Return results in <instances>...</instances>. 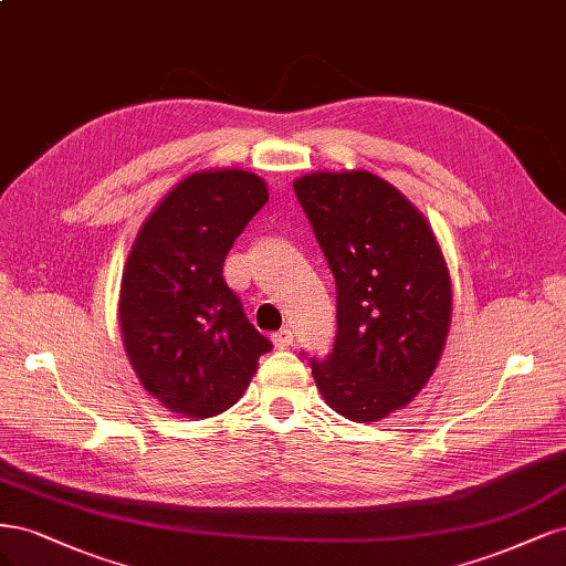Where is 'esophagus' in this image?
Listing matches in <instances>:
<instances>
[{"label": "esophagus", "mask_w": 566, "mask_h": 566, "mask_svg": "<svg viewBox=\"0 0 566 566\" xmlns=\"http://www.w3.org/2000/svg\"><path fill=\"white\" fill-rule=\"evenodd\" d=\"M272 343H275V348H289L291 343H294V332L289 329H280L277 334H272Z\"/></svg>", "instance_id": "esophagus-1"}]
</instances>
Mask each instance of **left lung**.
Listing matches in <instances>:
<instances>
[{"mask_svg": "<svg viewBox=\"0 0 566 566\" xmlns=\"http://www.w3.org/2000/svg\"><path fill=\"white\" fill-rule=\"evenodd\" d=\"M336 280V340L310 367L350 421L407 407L437 369L451 324V282L434 234L409 199L369 171L294 180Z\"/></svg>", "mask_w": 566, "mask_h": 566, "instance_id": "1", "label": "left lung"}]
</instances>
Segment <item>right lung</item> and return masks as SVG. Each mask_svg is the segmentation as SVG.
Here are the masks:
<instances>
[{"instance_id":"right-lung-1","label":"right lung","mask_w":566,"mask_h":566,"mask_svg":"<svg viewBox=\"0 0 566 566\" xmlns=\"http://www.w3.org/2000/svg\"><path fill=\"white\" fill-rule=\"evenodd\" d=\"M265 202L256 174H192L145 218L126 259L124 348L140 386L174 413L209 418L230 409L272 350L223 280L228 251Z\"/></svg>"}]
</instances>
